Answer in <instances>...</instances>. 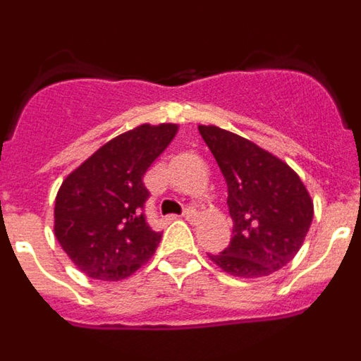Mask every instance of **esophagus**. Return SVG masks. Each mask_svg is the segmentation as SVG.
<instances>
[{
	"label": "esophagus",
	"mask_w": 361,
	"mask_h": 361,
	"mask_svg": "<svg viewBox=\"0 0 361 361\" xmlns=\"http://www.w3.org/2000/svg\"><path fill=\"white\" fill-rule=\"evenodd\" d=\"M197 215H199V213H197L195 208H186V209H184V213H183L184 219L190 220V222H193V220L197 219Z\"/></svg>",
	"instance_id": "1"
}]
</instances>
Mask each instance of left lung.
<instances>
[{"label":"left lung","mask_w":361,"mask_h":361,"mask_svg":"<svg viewBox=\"0 0 361 361\" xmlns=\"http://www.w3.org/2000/svg\"><path fill=\"white\" fill-rule=\"evenodd\" d=\"M228 184L233 238L209 255L226 273L258 279L282 269L304 244L312 200L298 175L255 142L219 126H199Z\"/></svg>","instance_id":"8db88e82"}]
</instances>
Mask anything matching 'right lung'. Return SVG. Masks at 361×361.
Returning a JSON list of instances; mask_svg holds the SVG:
<instances>
[{
	"label": "right lung",
	"mask_w": 361,
	"mask_h": 361,
	"mask_svg": "<svg viewBox=\"0 0 361 361\" xmlns=\"http://www.w3.org/2000/svg\"><path fill=\"white\" fill-rule=\"evenodd\" d=\"M175 133L177 124H141L101 146L63 180L54 231L85 275L117 282L153 257L162 231L146 219L145 173Z\"/></svg>",
	"instance_id": "obj_1"
}]
</instances>
